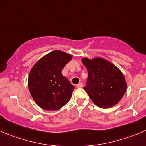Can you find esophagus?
<instances>
[{"label": "esophagus", "mask_w": 146, "mask_h": 146, "mask_svg": "<svg viewBox=\"0 0 146 146\" xmlns=\"http://www.w3.org/2000/svg\"><path fill=\"white\" fill-rule=\"evenodd\" d=\"M76 87H77V88H82V87H83V83H79L78 84L76 85Z\"/></svg>", "instance_id": "1"}]
</instances>
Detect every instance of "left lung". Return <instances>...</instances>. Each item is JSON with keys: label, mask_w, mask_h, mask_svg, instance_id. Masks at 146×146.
I'll return each mask as SVG.
<instances>
[{"label": "left lung", "mask_w": 146, "mask_h": 146, "mask_svg": "<svg viewBox=\"0 0 146 146\" xmlns=\"http://www.w3.org/2000/svg\"><path fill=\"white\" fill-rule=\"evenodd\" d=\"M88 70L86 86L83 88L98 107L108 108L116 105L126 90L125 76L115 65L102 58H83Z\"/></svg>", "instance_id": "8db88e82"}]
</instances>
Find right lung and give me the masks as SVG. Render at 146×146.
<instances>
[{"mask_svg": "<svg viewBox=\"0 0 146 146\" xmlns=\"http://www.w3.org/2000/svg\"><path fill=\"white\" fill-rule=\"evenodd\" d=\"M71 55L57 50L42 57L31 68L28 89L36 104L46 111H57L72 96L74 86L62 75Z\"/></svg>", "mask_w": 146, "mask_h": 146, "instance_id": "obj_1", "label": "right lung"}]
</instances>
